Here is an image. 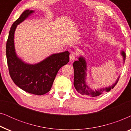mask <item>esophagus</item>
<instances>
[{
  "mask_svg": "<svg viewBox=\"0 0 131 131\" xmlns=\"http://www.w3.org/2000/svg\"><path fill=\"white\" fill-rule=\"evenodd\" d=\"M76 52H71L70 54V60L71 61L74 60V59L76 58Z\"/></svg>",
  "mask_w": 131,
  "mask_h": 131,
  "instance_id": "obj_1",
  "label": "esophagus"
}]
</instances>
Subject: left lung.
Instances as JSON below:
<instances>
[{
	"label": "left lung",
	"mask_w": 131,
	"mask_h": 131,
	"mask_svg": "<svg viewBox=\"0 0 131 131\" xmlns=\"http://www.w3.org/2000/svg\"><path fill=\"white\" fill-rule=\"evenodd\" d=\"M122 55L123 56V62L125 60V53L124 52H122ZM86 62L85 58L83 57H80L78 61H76L73 63V68H74V86L76 91L82 95H86L92 96H98L101 95L105 92H108L115 86L117 84L119 78H117L115 83L113 84L112 86L102 88L96 90H92L89 88L86 82Z\"/></svg>",
	"instance_id": "8db88e82"
}]
</instances>
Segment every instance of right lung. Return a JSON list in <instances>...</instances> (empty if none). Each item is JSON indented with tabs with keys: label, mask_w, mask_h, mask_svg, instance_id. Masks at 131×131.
Segmentation results:
<instances>
[{
	"label": "right lung",
	"mask_w": 131,
	"mask_h": 131,
	"mask_svg": "<svg viewBox=\"0 0 131 131\" xmlns=\"http://www.w3.org/2000/svg\"><path fill=\"white\" fill-rule=\"evenodd\" d=\"M33 12L25 10L12 24L6 42V54L9 72L14 83L26 92L41 95L51 90L58 70L69 62L70 53H54L33 65L25 63L17 57L14 46L15 29Z\"/></svg>",
	"instance_id": "right-lung-1"
}]
</instances>
